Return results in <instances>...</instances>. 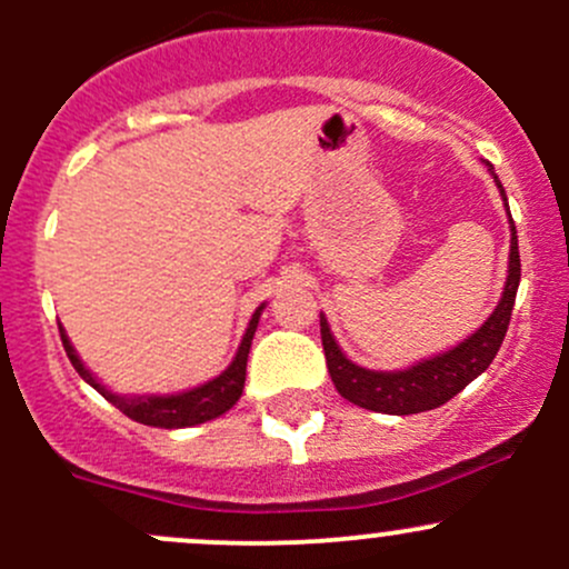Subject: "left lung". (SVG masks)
I'll return each instance as SVG.
<instances>
[{"instance_id":"obj_1","label":"left lung","mask_w":569,"mask_h":569,"mask_svg":"<svg viewBox=\"0 0 569 569\" xmlns=\"http://www.w3.org/2000/svg\"><path fill=\"white\" fill-rule=\"evenodd\" d=\"M492 178L498 181L496 173H492ZM498 189H501L503 200H507L501 181H498ZM509 228H512V250H509V274L501 302H498L492 317L473 336L465 338L460 347L449 349V352L438 355V358L423 360V363L405 371L360 369V366L347 360V355L338 349L330 325H327L325 317H319L321 347H325L327 371H330L336 391L343 399L352 401V405L366 407V410L388 412V416H412V412L435 410V407L446 405L468 382H473L492 363L498 349H501L509 319H512L515 295H518L520 286L518 231L512 226V217H509Z\"/></svg>"}]
</instances>
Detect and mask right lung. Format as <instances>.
<instances>
[{
  "instance_id": "add662e5",
  "label": "right lung",
  "mask_w": 569,
  "mask_h": 569,
  "mask_svg": "<svg viewBox=\"0 0 569 569\" xmlns=\"http://www.w3.org/2000/svg\"><path fill=\"white\" fill-rule=\"evenodd\" d=\"M263 306L252 313L248 332L242 338V347H239L237 358L233 363L222 371L217 380L206 382V386L192 388L187 393H176V396H140V399H123V396H114L112 391H107L88 369H84L82 360L77 358L73 352L71 341H68L66 330L60 327V338H62V347H66L68 360H71L73 369L79 371L84 382L96 388L104 399L112 401L123 416H129L131 421L137 423H146V427H162V429H181V427H194V423H203L211 421V418L222 416L226 410H231L233 405L239 401L244 388V371H248V355H250V343L252 336H256V327H258V317H261Z\"/></svg>"
}]
</instances>
